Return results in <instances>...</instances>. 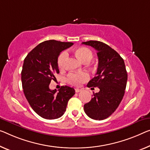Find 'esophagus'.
Here are the masks:
<instances>
[{"instance_id":"obj_1","label":"esophagus","mask_w":150,"mask_h":150,"mask_svg":"<svg viewBox=\"0 0 150 150\" xmlns=\"http://www.w3.org/2000/svg\"><path fill=\"white\" fill-rule=\"evenodd\" d=\"M82 91V89H80V88H76L75 89V91H76V93H79V92H80Z\"/></svg>"}]
</instances>
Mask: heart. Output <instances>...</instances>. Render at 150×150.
Segmentation results:
<instances>
[{
	"mask_svg": "<svg viewBox=\"0 0 150 150\" xmlns=\"http://www.w3.org/2000/svg\"><path fill=\"white\" fill-rule=\"evenodd\" d=\"M75 54L82 62H90L93 58V53L86 47H81L77 48L76 50H75ZM67 57L68 53L66 52H62L59 55L58 58H57V66L59 68L62 69L64 67ZM88 78V74L86 72L70 73L68 76V81L71 84L79 86L83 82L86 81Z\"/></svg>",
	"mask_w": 150,
	"mask_h": 150,
	"instance_id": "heart-1",
	"label": "heart"
}]
</instances>
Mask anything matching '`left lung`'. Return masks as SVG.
<instances>
[{"instance_id":"1","label":"left lung","mask_w":150,"mask_h":150,"mask_svg":"<svg viewBox=\"0 0 150 150\" xmlns=\"http://www.w3.org/2000/svg\"><path fill=\"white\" fill-rule=\"evenodd\" d=\"M82 43L91 46L97 52V72L87 86L100 89L84 105V110L90 118L103 120L115 111L125 94L127 80L125 62L118 53L105 43L88 41Z\"/></svg>"}]
</instances>
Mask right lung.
Wrapping results in <instances>:
<instances>
[{"instance_id": "obj_1", "label": "right lung", "mask_w": 150, "mask_h": 150, "mask_svg": "<svg viewBox=\"0 0 150 150\" xmlns=\"http://www.w3.org/2000/svg\"><path fill=\"white\" fill-rule=\"evenodd\" d=\"M74 44L48 40L40 43L24 59L21 71L22 86L32 109L40 117L55 119L65 112L68 100L75 94L73 88L62 86L58 92L49 85L58 74L57 58L60 52Z\"/></svg>"}]
</instances>
